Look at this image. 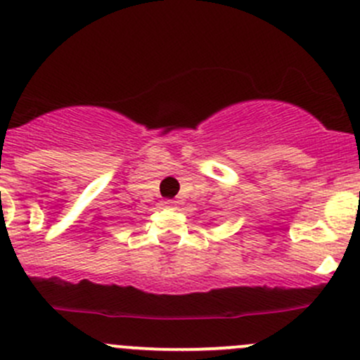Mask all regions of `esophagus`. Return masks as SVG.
<instances>
[{
    "mask_svg": "<svg viewBox=\"0 0 360 360\" xmlns=\"http://www.w3.org/2000/svg\"><path fill=\"white\" fill-rule=\"evenodd\" d=\"M162 205L165 207V209H176V200H169V198H167V200L162 202Z\"/></svg>",
    "mask_w": 360,
    "mask_h": 360,
    "instance_id": "34e87169",
    "label": "esophagus"
}]
</instances>
